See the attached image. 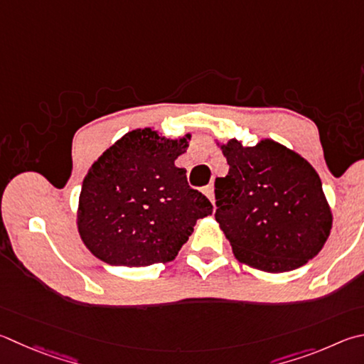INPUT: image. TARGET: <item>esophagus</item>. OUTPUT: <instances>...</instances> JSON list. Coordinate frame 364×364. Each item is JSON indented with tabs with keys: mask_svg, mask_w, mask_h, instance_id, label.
Returning <instances> with one entry per match:
<instances>
[{
	"mask_svg": "<svg viewBox=\"0 0 364 364\" xmlns=\"http://www.w3.org/2000/svg\"><path fill=\"white\" fill-rule=\"evenodd\" d=\"M203 194L208 197V199L211 200V203L215 202V194H213V184H208V186L203 188Z\"/></svg>",
	"mask_w": 364,
	"mask_h": 364,
	"instance_id": "34e87169",
	"label": "esophagus"
}]
</instances>
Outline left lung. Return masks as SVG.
Masks as SVG:
<instances>
[{
    "instance_id": "obj_1",
    "label": "left lung",
    "mask_w": 364,
    "mask_h": 364,
    "mask_svg": "<svg viewBox=\"0 0 364 364\" xmlns=\"http://www.w3.org/2000/svg\"><path fill=\"white\" fill-rule=\"evenodd\" d=\"M229 173L216 178L215 218L240 262L288 272L320 253L333 226L321 180L304 157L262 140L221 146Z\"/></svg>"
}]
</instances>
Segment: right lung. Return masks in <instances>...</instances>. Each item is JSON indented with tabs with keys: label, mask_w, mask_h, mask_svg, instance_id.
<instances>
[{
	"label": "right lung",
	"mask_w": 364,
	"mask_h": 364,
	"mask_svg": "<svg viewBox=\"0 0 364 364\" xmlns=\"http://www.w3.org/2000/svg\"><path fill=\"white\" fill-rule=\"evenodd\" d=\"M191 135L167 140L132 130L98 157L82 181L77 229L90 253L111 266L173 261L196 221L213 205L175 165Z\"/></svg>",
	"instance_id": "obj_1"
}]
</instances>
